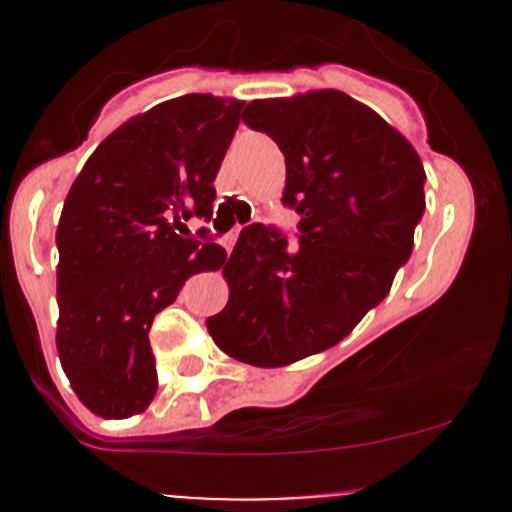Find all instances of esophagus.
Listing matches in <instances>:
<instances>
[{"label": "esophagus", "mask_w": 512, "mask_h": 512, "mask_svg": "<svg viewBox=\"0 0 512 512\" xmlns=\"http://www.w3.org/2000/svg\"><path fill=\"white\" fill-rule=\"evenodd\" d=\"M235 240H237V230L235 232H227L223 237V247L227 252H232V247H235Z\"/></svg>", "instance_id": "1"}]
</instances>
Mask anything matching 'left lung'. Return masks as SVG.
<instances>
[{
	"label": "left lung",
	"mask_w": 512,
	"mask_h": 512,
	"mask_svg": "<svg viewBox=\"0 0 512 512\" xmlns=\"http://www.w3.org/2000/svg\"><path fill=\"white\" fill-rule=\"evenodd\" d=\"M242 121L285 153L297 242L247 225L223 267L230 302L205 324L232 359L285 366L342 342L389 294L414 250L426 173L399 131L342 91L252 101Z\"/></svg>",
	"instance_id": "obj_1"
}]
</instances>
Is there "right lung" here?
Wrapping results in <instances>:
<instances>
[{"label":"right lung","instance_id":"1","mask_svg":"<svg viewBox=\"0 0 512 512\" xmlns=\"http://www.w3.org/2000/svg\"><path fill=\"white\" fill-rule=\"evenodd\" d=\"M245 103L185 94L131 118L91 153L64 200L56 349L71 389L103 418L146 409L158 389L153 317L225 250L183 220L210 223L215 175Z\"/></svg>","mask_w":512,"mask_h":512}]
</instances>
